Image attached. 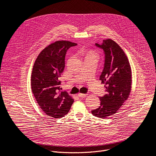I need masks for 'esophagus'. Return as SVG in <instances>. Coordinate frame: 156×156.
<instances>
[{"label":"esophagus","mask_w":156,"mask_h":156,"mask_svg":"<svg viewBox=\"0 0 156 156\" xmlns=\"http://www.w3.org/2000/svg\"><path fill=\"white\" fill-rule=\"evenodd\" d=\"M78 96L80 97V98H84V97H86L87 94H82V93H79L78 94Z\"/></svg>","instance_id":"34e87169"}]
</instances>
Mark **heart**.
<instances>
[{
    "mask_svg": "<svg viewBox=\"0 0 156 156\" xmlns=\"http://www.w3.org/2000/svg\"><path fill=\"white\" fill-rule=\"evenodd\" d=\"M86 57H96L97 58L98 55L94 51H90L87 52V53L86 54Z\"/></svg>",
    "mask_w": 156,
    "mask_h": 156,
    "instance_id": "b5f03b06",
    "label": "heart"
}]
</instances>
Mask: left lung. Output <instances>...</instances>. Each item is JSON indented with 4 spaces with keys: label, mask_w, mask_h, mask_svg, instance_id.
<instances>
[{
    "label": "left lung",
    "mask_w": 156,
    "mask_h": 156,
    "mask_svg": "<svg viewBox=\"0 0 156 156\" xmlns=\"http://www.w3.org/2000/svg\"><path fill=\"white\" fill-rule=\"evenodd\" d=\"M96 46L105 52L104 70L100 76L106 94L100 97V106L91 111L95 117L105 119L115 114L128 99L131 90L132 72L128 58L119 44L111 39Z\"/></svg>",
    "instance_id": "obj_1"
}]
</instances>
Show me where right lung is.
<instances>
[{
	"mask_svg": "<svg viewBox=\"0 0 156 156\" xmlns=\"http://www.w3.org/2000/svg\"><path fill=\"white\" fill-rule=\"evenodd\" d=\"M76 45L69 41L54 42L39 53L33 65L32 93L43 112L55 119L67 114L74 102L67 93L60 91L58 79L65 68L66 51Z\"/></svg>",
	"mask_w": 156,
	"mask_h": 156,
	"instance_id": "add662e5",
	"label": "right lung"
}]
</instances>
